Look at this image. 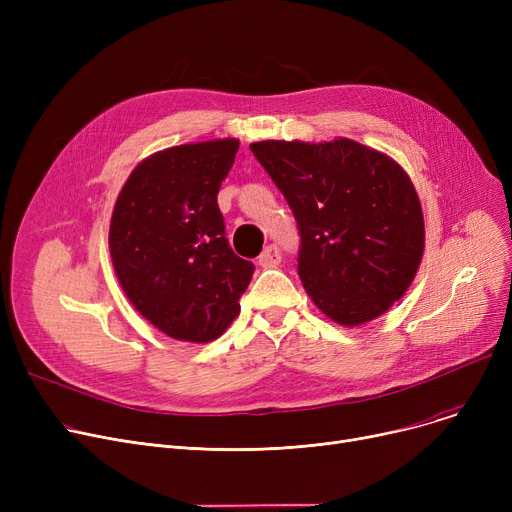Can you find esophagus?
Masks as SVG:
<instances>
[{
	"label": "esophagus",
	"mask_w": 512,
	"mask_h": 512,
	"mask_svg": "<svg viewBox=\"0 0 512 512\" xmlns=\"http://www.w3.org/2000/svg\"><path fill=\"white\" fill-rule=\"evenodd\" d=\"M280 261H282V253L276 245H267L263 249V253L259 255V265L261 267H276Z\"/></svg>",
	"instance_id": "1"
}]
</instances>
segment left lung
<instances>
[{"instance_id": "left-lung-1", "label": "left lung", "mask_w": 512, "mask_h": 512, "mask_svg": "<svg viewBox=\"0 0 512 512\" xmlns=\"http://www.w3.org/2000/svg\"><path fill=\"white\" fill-rule=\"evenodd\" d=\"M251 151L299 224V278L332 321L355 328L407 292L425 249L423 211L400 164L338 137L259 141Z\"/></svg>"}]
</instances>
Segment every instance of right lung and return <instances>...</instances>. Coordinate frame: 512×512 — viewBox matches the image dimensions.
Listing matches in <instances>:
<instances>
[{"label":"right lung","instance_id":"obj_1","mask_svg":"<svg viewBox=\"0 0 512 512\" xmlns=\"http://www.w3.org/2000/svg\"><path fill=\"white\" fill-rule=\"evenodd\" d=\"M236 151L238 139L157 151L130 172L114 205L118 282L132 307L174 340L222 336L255 272L230 249L218 207Z\"/></svg>","mask_w":512,"mask_h":512}]
</instances>
